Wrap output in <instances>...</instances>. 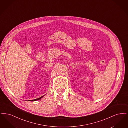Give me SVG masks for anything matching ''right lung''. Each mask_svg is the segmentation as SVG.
<instances>
[{"label":"right lung","mask_w":128,"mask_h":128,"mask_svg":"<svg viewBox=\"0 0 128 128\" xmlns=\"http://www.w3.org/2000/svg\"><path fill=\"white\" fill-rule=\"evenodd\" d=\"M43 96H41V97H40V98H37V99H34V100H29V101H36V100H38L41 99L42 98H43Z\"/></svg>","instance_id":"1"}]
</instances>
